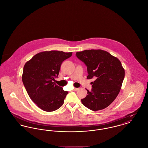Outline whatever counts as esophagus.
<instances>
[{
    "instance_id": "1",
    "label": "esophagus",
    "mask_w": 148,
    "mask_h": 148,
    "mask_svg": "<svg viewBox=\"0 0 148 148\" xmlns=\"http://www.w3.org/2000/svg\"><path fill=\"white\" fill-rule=\"evenodd\" d=\"M79 88H74V89H73V90L74 91H77V90H78Z\"/></svg>"
}]
</instances>
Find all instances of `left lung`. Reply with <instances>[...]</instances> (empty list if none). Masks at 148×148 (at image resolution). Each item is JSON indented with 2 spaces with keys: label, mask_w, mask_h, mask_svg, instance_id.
<instances>
[{
  "label": "left lung",
  "mask_w": 148,
  "mask_h": 148,
  "mask_svg": "<svg viewBox=\"0 0 148 148\" xmlns=\"http://www.w3.org/2000/svg\"><path fill=\"white\" fill-rule=\"evenodd\" d=\"M87 66V79L95 78L91 91L81 99L84 106L92 111L107 107L119 95L125 77L120 61L109 52L102 50H88L76 53Z\"/></svg>",
  "instance_id": "obj_1"
}]
</instances>
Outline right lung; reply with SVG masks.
Wrapping results in <instances>:
<instances>
[{
	"mask_svg": "<svg viewBox=\"0 0 148 148\" xmlns=\"http://www.w3.org/2000/svg\"><path fill=\"white\" fill-rule=\"evenodd\" d=\"M72 52L50 51L40 52L25 64L22 82L32 101L41 110L52 112L64 103L68 92L53 81L58 77L61 64Z\"/></svg>",
	"mask_w": 148,
	"mask_h": 148,
	"instance_id": "add662e5",
	"label": "right lung"
}]
</instances>
